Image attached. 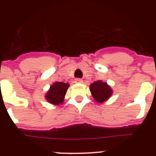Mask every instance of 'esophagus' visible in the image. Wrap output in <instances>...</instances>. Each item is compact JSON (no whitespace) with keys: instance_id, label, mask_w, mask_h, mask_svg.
Here are the masks:
<instances>
[{"instance_id":"1","label":"esophagus","mask_w":156,"mask_h":156,"mask_svg":"<svg viewBox=\"0 0 156 156\" xmlns=\"http://www.w3.org/2000/svg\"><path fill=\"white\" fill-rule=\"evenodd\" d=\"M75 82L76 83V84H82L84 81H83V80L81 79V78H76V79L75 80Z\"/></svg>"}]
</instances>
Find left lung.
<instances>
[{
	"mask_svg": "<svg viewBox=\"0 0 156 156\" xmlns=\"http://www.w3.org/2000/svg\"><path fill=\"white\" fill-rule=\"evenodd\" d=\"M90 91L94 100L97 103H103L106 102L112 95L113 90L106 82L102 81H94L90 85Z\"/></svg>",
	"mask_w": 156,
	"mask_h": 156,
	"instance_id": "8db88e82",
	"label": "left lung"
}]
</instances>
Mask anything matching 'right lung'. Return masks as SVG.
Here are the masks:
<instances>
[{
	"mask_svg": "<svg viewBox=\"0 0 156 156\" xmlns=\"http://www.w3.org/2000/svg\"><path fill=\"white\" fill-rule=\"evenodd\" d=\"M69 87V83L56 81L52 85H50V89L44 96L45 99L48 103L55 106L62 104Z\"/></svg>",
	"mask_w": 156,
	"mask_h": 156,
	"instance_id": "right-lung-1",
	"label": "right lung"
}]
</instances>
